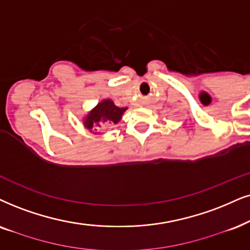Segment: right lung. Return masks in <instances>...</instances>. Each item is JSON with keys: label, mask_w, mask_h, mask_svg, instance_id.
Wrapping results in <instances>:
<instances>
[{"label": "right lung", "mask_w": 250, "mask_h": 250, "mask_svg": "<svg viewBox=\"0 0 250 250\" xmlns=\"http://www.w3.org/2000/svg\"><path fill=\"white\" fill-rule=\"evenodd\" d=\"M127 108H120L115 106L112 100H103L98 104V106L93 110H91L90 114L85 119L84 125L87 129H92L93 127L99 125L100 122H114L118 123L121 119L123 112Z\"/></svg>", "instance_id": "1"}]
</instances>
